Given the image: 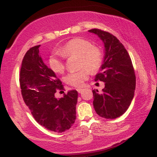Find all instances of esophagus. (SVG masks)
<instances>
[{"label":"esophagus","instance_id":"esophagus-1","mask_svg":"<svg viewBox=\"0 0 157 157\" xmlns=\"http://www.w3.org/2000/svg\"><path fill=\"white\" fill-rule=\"evenodd\" d=\"M83 90L84 89H82V88H77V91H78V93H81L82 91H83Z\"/></svg>","mask_w":157,"mask_h":157}]
</instances>
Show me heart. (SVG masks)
<instances>
[{"label": "heart", "mask_w": 157, "mask_h": 157, "mask_svg": "<svg viewBox=\"0 0 157 157\" xmlns=\"http://www.w3.org/2000/svg\"><path fill=\"white\" fill-rule=\"evenodd\" d=\"M65 58L78 57V66L82 68L78 71L69 73L65 78L66 82L71 86L80 87L89 77L90 72L95 73L100 70L103 63V53L98 46L86 39L74 38L66 43L59 49L58 53H54L49 57L48 64L52 71L62 74L65 71Z\"/></svg>", "instance_id": "1"}]
</instances>
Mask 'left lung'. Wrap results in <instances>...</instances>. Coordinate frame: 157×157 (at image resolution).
Here are the masks:
<instances>
[{
    "mask_svg": "<svg viewBox=\"0 0 157 157\" xmlns=\"http://www.w3.org/2000/svg\"><path fill=\"white\" fill-rule=\"evenodd\" d=\"M89 32L99 36L105 46V57L101 73L97 74L95 81L105 82L100 93L93 90V105L101 117L115 119L128 109L134 95L136 75L131 57L122 43L109 32L92 29Z\"/></svg>",
    "mask_w": 157,
    "mask_h": 157,
    "instance_id": "8db88e82",
    "label": "left lung"
}]
</instances>
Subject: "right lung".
<instances>
[{
  "label": "right lung",
  "mask_w": 157,
  "mask_h": 157,
  "mask_svg": "<svg viewBox=\"0 0 157 157\" xmlns=\"http://www.w3.org/2000/svg\"><path fill=\"white\" fill-rule=\"evenodd\" d=\"M40 46L30 48L23 59L19 78L21 94L37 122L48 131L63 132L76 120L78 93L71 90L63 97L56 98L55 93L63 90V86L39 56Z\"/></svg>",
  "instance_id": "1"
}]
</instances>
